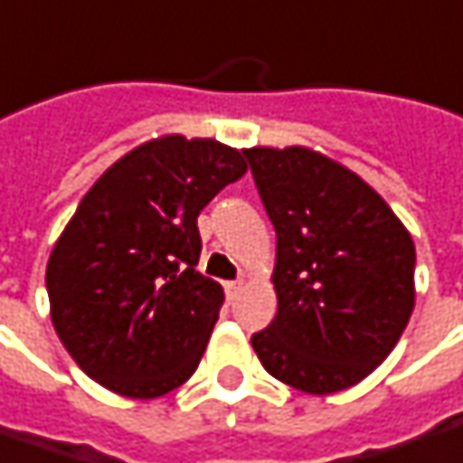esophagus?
<instances>
[{
    "label": "esophagus",
    "mask_w": 463,
    "mask_h": 463,
    "mask_svg": "<svg viewBox=\"0 0 463 463\" xmlns=\"http://www.w3.org/2000/svg\"><path fill=\"white\" fill-rule=\"evenodd\" d=\"M243 289V279H235V281H228L225 284V295H228V299H235L238 297V292Z\"/></svg>",
    "instance_id": "1"
}]
</instances>
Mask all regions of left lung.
I'll return each instance as SVG.
<instances>
[{"label":"left lung","instance_id":"obj_1","mask_svg":"<svg viewBox=\"0 0 463 463\" xmlns=\"http://www.w3.org/2000/svg\"><path fill=\"white\" fill-rule=\"evenodd\" d=\"M277 231V317L250 343L263 369L310 394L359 384L390 356L415 305V246L354 171L307 148H248Z\"/></svg>","mask_w":463,"mask_h":463}]
</instances>
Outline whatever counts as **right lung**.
Wrapping results in <instances>:
<instances>
[{
	"label": "right lung",
	"instance_id": "1",
	"mask_svg": "<svg viewBox=\"0 0 463 463\" xmlns=\"http://www.w3.org/2000/svg\"><path fill=\"white\" fill-rule=\"evenodd\" d=\"M243 174L231 146L166 136L122 156L84 194L45 271L53 327L84 374L133 400L194 374L225 299L197 271V217Z\"/></svg>",
	"mask_w": 463,
	"mask_h": 463
}]
</instances>
